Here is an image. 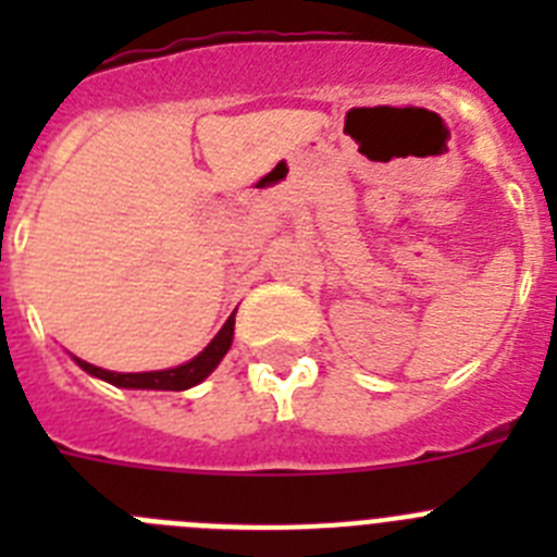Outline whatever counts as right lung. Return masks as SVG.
<instances>
[{"mask_svg": "<svg viewBox=\"0 0 557 557\" xmlns=\"http://www.w3.org/2000/svg\"><path fill=\"white\" fill-rule=\"evenodd\" d=\"M234 314L231 312L228 321L223 323L214 339H211L209 346L198 354V357H191L189 362L175 368H164V371H141V373H120V371H106V368H97L91 362L81 357H72L77 366L83 368L91 376L102 379L108 385L113 387H127V391H189V387L200 385L206 376H209L214 368L223 362V357L228 354L231 343H234Z\"/></svg>", "mask_w": 557, "mask_h": 557, "instance_id": "add662e5", "label": "right lung"}]
</instances>
